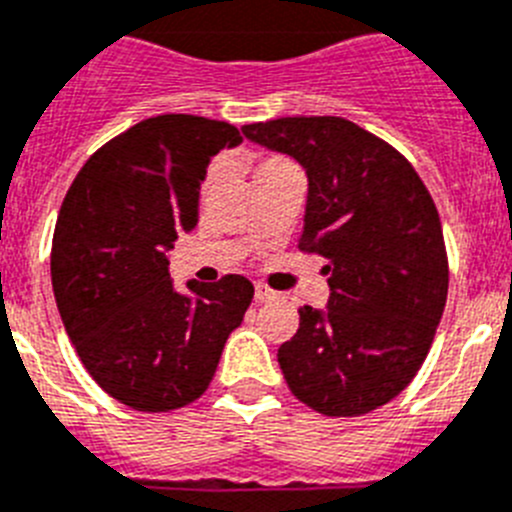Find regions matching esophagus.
Here are the masks:
<instances>
[{"label": "esophagus", "mask_w": 512, "mask_h": 512, "mask_svg": "<svg viewBox=\"0 0 512 512\" xmlns=\"http://www.w3.org/2000/svg\"><path fill=\"white\" fill-rule=\"evenodd\" d=\"M278 299V293L268 288L265 283H255V301H273Z\"/></svg>", "instance_id": "34e87169"}]
</instances>
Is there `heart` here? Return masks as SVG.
Masks as SVG:
<instances>
[{
    "label": "heart",
    "instance_id": "obj_1",
    "mask_svg": "<svg viewBox=\"0 0 512 512\" xmlns=\"http://www.w3.org/2000/svg\"><path fill=\"white\" fill-rule=\"evenodd\" d=\"M286 167H293V164L288 162L286 157H281V154H262V157H257L255 162H252V177H255V180H262V177L286 170ZM216 172H219V167H211V170H208L206 180H203V193L211 190L213 180H216Z\"/></svg>",
    "mask_w": 512,
    "mask_h": 512
}]
</instances>
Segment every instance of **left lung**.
I'll list each match as a JSON object with an SVG mask.
<instances>
[{
    "instance_id": "obj_1",
    "label": "left lung",
    "mask_w": 512,
    "mask_h": 512,
    "mask_svg": "<svg viewBox=\"0 0 512 512\" xmlns=\"http://www.w3.org/2000/svg\"><path fill=\"white\" fill-rule=\"evenodd\" d=\"M306 170L299 250L327 260V309H299L278 348L293 397L327 417H358L391 402L420 371L448 293L438 208L394 146L335 115L244 126Z\"/></svg>"
}]
</instances>
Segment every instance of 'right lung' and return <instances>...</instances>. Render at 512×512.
Masks as SVG:
<instances>
[{"label":"right lung","instance_id":"1","mask_svg":"<svg viewBox=\"0 0 512 512\" xmlns=\"http://www.w3.org/2000/svg\"><path fill=\"white\" fill-rule=\"evenodd\" d=\"M242 144L231 123L157 115L87 159L61 203L51 283L66 335L92 379L139 412H170L211 384L255 288L244 275L172 286L175 239L198 224L206 167Z\"/></svg>","mask_w":512,"mask_h":512}]
</instances>
